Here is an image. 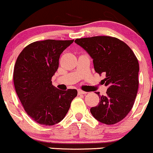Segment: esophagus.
I'll use <instances>...</instances> for the list:
<instances>
[{
	"mask_svg": "<svg viewBox=\"0 0 153 153\" xmlns=\"http://www.w3.org/2000/svg\"><path fill=\"white\" fill-rule=\"evenodd\" d=\"M78 94H87L85 91H83L82 90H78Z\"/></svg>",
	"mask_w": 153,
	"mask_h": 153,
	"instance_id": "esophagus-1",
	"label": "esophagus"
}]
</instances>
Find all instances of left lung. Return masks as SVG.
Listing matches in <instances>:
<instances>
[{
	"label": "left lung",
	"instance_id": "left-lung-1",
	"mask_svg": "<svg viewBox=\"0 0 153 153\" xmlns=\"http://www.w3.org/2000/svg\"><path fill=\"white\" fill-rule=\"evenodd\" d=\"M94 59L95 71L105 75L103 83L108 86L106 96H100L96 106L91 108L94 117L103 124L122 121L132 108L139 87V62L133 51L119 39L108 36L76 39ZM99 96V93H97Z\"/></svg>",
	"mask_w": 153,
	"mask_h": 153
}]
</instances>
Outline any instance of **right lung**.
<instances>
[{"mask_svg": "<svg viewBox=\"0 0 153 153\" xmlns=\"http://www.w3.org/2000/svg\"><path fill=\"white\" fill-rule=\"evenodd\" d=\"M74 40L47 39L27 45L16 61L13 83L24 110L34 122L52 126L68 113L75 89L61 91L52 83L59 56Z\"/></svg>", "mask_w": 153, "mask_h": 153, "instance_id": "add662e5", "label": "right lung"}]
</instances>
